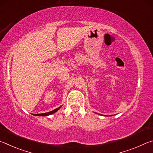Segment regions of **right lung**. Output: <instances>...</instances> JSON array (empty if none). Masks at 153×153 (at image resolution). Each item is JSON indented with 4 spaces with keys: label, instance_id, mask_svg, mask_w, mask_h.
Instances as JSON below:
<instances>
[{
    "label": "right lung",
    "instance_id": "obj_1",
    "mask_svg": "<svg viewBox=\"0 0 153 153\" xmlns=\"http://www.w3.org/2000/svg\"><path fill=\"white\" fill-rule=\"evenodd\" d=\"M60 108H61V107H59V108H55V109H54V110L51 111H50V112H48V113H40V114H34V115H37V116H47V115H51V114H53V113H54L56 112V111H57Z\"/></svg>",
    "mask_w": 153,
    "mask_h": 153
}]
</instances>
